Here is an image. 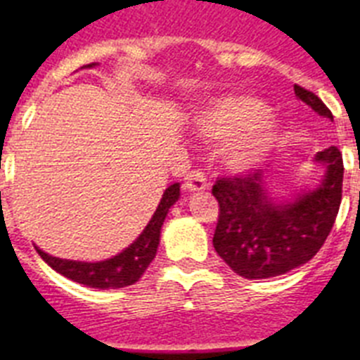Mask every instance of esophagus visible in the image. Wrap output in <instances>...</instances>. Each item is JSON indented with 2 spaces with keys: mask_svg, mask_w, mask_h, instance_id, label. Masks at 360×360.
<instances>
[{
  "mask_svg": "<svg viewBox=\"0 0 360 360\" xmlns=\"http://www.w3.org/2000/svg\"><path fill=\"white\" fill-rule=\"evenodd\" d=\"M207 178L203 176V173H200V171H191L184 180V189L187 193H202V191L207 189Z\"/></svg>",
  "mask_w": 360,
  "mask_h": 360,
  "instance_id": "obj_1",
  "label": "esophagus"
}]
</instances>
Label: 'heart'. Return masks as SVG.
I'll return each mask as SVG.
<instances>
[{
	"instance_id": "1",
	"label": "heart",
	"mask_w": 360,
	"mask_h": 360,
	"mask_svg": "<svg viewBox=\"0 0 360 360\" xmlns=\"http://www.w3.org/2000/svg\"><path fill=\"white\" fill-rule=\"evenodd\" d=\"M200 139L221 142L219 160L234 174L256 171L274 151L281 126L265 113V104L250 95H224L209 101L196 113Z\"/></svg>"
}]
</instances>
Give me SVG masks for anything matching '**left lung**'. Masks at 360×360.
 <instances>
[{"label": "left lung", "mask_w": 360, "mask_h": 360, "mask_svg": "<svg viewBox=\"0 0 360 360\" xmlns=\"http://www.w3.org/2000/svg\"><path fill=\"white\" fill-rule=\"evenodd\" d=\"M294 94L317 115L333 120L317 95L297 84ZM314 162L323 165V176L314 187L294 191V195H276L274 167L224 178L212 187L219 203L212 245L238 276L266 279L287 274L319 252L341 205L345 167L335 146L317 153Z\"/></svg>", "instance_id": "8db88e82"}]
</instances>
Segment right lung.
I'll list each match as a JSON object with an SVG mask.
<instances>
[{"mask_svg": "<svg viewBox=\"0 0 360 360\" xmlns=\"http://www.w3.org/2000/svg\"><path fill=\"white\" fill-rule=\"evenodd\" d=\"M97 66V63L88 65V68ZM180 198V184H173L164 191L157 211L153 212L151 219L139 234L131 245H128L122 252L103 259V262H75V259H63V257L50 256L43 249L36 247L39 256L49 263L56 272L75 283H81L90 288L108 290V288L129 287L141 279L149 263L157 256L160 245V234L164 219Z\"/></svg>", "mask_w": 360, "mask_h": 360, "instance_id": "obj_1", "label": "right lung"}]
</instances>
